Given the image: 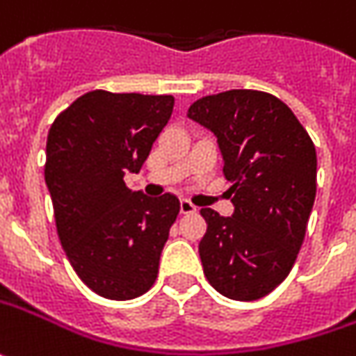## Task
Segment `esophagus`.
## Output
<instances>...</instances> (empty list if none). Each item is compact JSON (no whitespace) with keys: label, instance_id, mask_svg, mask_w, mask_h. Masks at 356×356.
Wrapping results in <instances>:
<instances>
[{"label":"esophagus","instance_id":"34e87169","mask_svg":"<svg viewBox=\"0 0 356 356\" xmlns=\"http://www.w3.org/2000/svg\"><path fill=\"white\" fill-rule=\"evenodd\" d=\"M179 207H181V213H183V215H191V213H197V207H195V204H193L191 201H187V199H181Z\"/></svg>","mask_w":356,"mask_h":356}]
</instances>
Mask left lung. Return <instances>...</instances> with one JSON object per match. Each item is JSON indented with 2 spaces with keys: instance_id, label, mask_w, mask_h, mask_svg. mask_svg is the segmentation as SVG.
I'll list each match as a JSON object with an SVG mask.
<instances>
[{
  "instance_id": "1",
  "label": "left lung",
  "mask_w": 356,
  "mask_h": 356,
  "mask_svg": "<svg viewBox=\"0 0 356 356\" xmlns=\"http://www.w3.org/2000/svg\"><path fill=\"white\" fill-rule=\"evenodd\" d=\"M187 116L215 134L232 183V216L201 209L202 272L225 298L260 300L286 280L301 248L317 189L315 145L296 114L268 92L204 96Z\"/></svg>"
}]
</instances>
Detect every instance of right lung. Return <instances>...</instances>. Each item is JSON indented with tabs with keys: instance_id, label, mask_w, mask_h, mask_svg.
<instances>
[{
	"instance_id": "1",
	"label": "right lung",
	"mask_w": 356,
	"mask_h": 356,
	"mask_svg": "<svg viewBox=\"0 0 356 356\" xmlns=\"http://www.w3.org/2000/svg\"><path fill=\"white\" fill-rule=\"evenodd\" d=\"M173 96L92 90L60 112L47 138L44 183L56 232L79 277L106 300L154 286L179 199L129 191L173 112Z\"/></svg>"
}]
</instances>
